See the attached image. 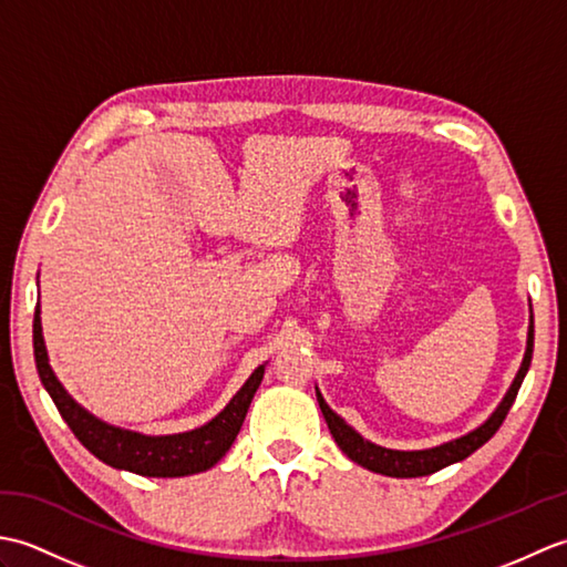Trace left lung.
Here are the masks:
<instances>
[{
  "label": "left lung",
  "instance_id": "obj_1",
  "mask_svg": "<svg viewBox=\"0 0 567 567\" xmlns=\"http://www.w3.org/2000/svg\"><path fill=\"white\" fill-rule=\"evenodd\" d=\"M532 355H534V315L528 317V333H526V351L524 360L519 365V372H516L514 382L509 384L507 394L502 396V402L497 404L495 412H492L483 424L475 426L473 431L463 433V436L451 439L439 445H431V449H421V451H394V449H384V445L372 443L368 439L360 436V433L346 424V419L333 412V409L323 400L319 388H317V402L321 406V414L327 419L329 431L333 441L339 443V449L351 457L353 463L360 467L372 470V473L388 475V477H424L436 473L441 467H449L453 463H461L470 453H475L480 445H485L492 436H495L497 429L502 426L504 416L512 409L516 392H519L522 382L528 372V365H532Z\"/></svg>",
  "mask_w": 567,
  "mask_h": 567
}]
</instances>
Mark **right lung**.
<instances>
[{
	"instance_id": "right-lung-1",
	"label": "right lung",
	"mask_w": 567,
	"mask_h": 567,
	"mask_svg": "<svg viewBox=\"0 0 567 567\" xmlns=\"http://www.w3.org/2000/svg\"><path fill=\"white\" fill-rule=\"evenodd\" d=\"M33 355L35 370H39L45 392L51 394L60 416L65 419V424L75 433L84 449L92 455H97L106 465L116 470H128V473L143 477H185L204 473V470L219 463L226 451L231 449L240 426H244L250 400L260 388L265 365H268L262 363L252 370L250 378L244 382V388L207 424L183 433H167V436H148V433L106 424V421L97 419L82 404L72 400L70 392L63 388V382L55 378L51 360H48V348L41 327V305L35 307L33 317Z\"/></svg>"
}]
</instances>
